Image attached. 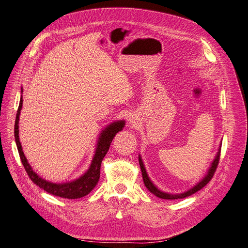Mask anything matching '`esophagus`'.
<instances>
[{
  "instance_id": "esophagus-1",
  "label": "esophagus",
  "mask_w": 248,
  "mask_h": 248,
  "mask_svg": "<svg viewBox=\"0 0 248 248\" xmlns=\"http://www.w3.org/2000/svg\"><path fill=\"white\" fill-rule=\"evenodd\" d=\"M129 124H136V122H135L134 120H132V119H131V121H129Z\"/></svg>"
}]
</instances>
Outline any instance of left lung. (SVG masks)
Instances as JSON below:
<instances>
[{
  "label": "left lung",
  "mask_w": 248,
  "mask_h": 248,
  "mask_svg": "<svg viewBox=\"0 0 248 248\" xmlns=\"http://www.w3.org/2000/svg\"><path fill=\"white\" fill-rule=\"evenodd\" d=\"M222 141V140H221ZM221 145H222V142H220L219 144V148H218V152L215 155V157L210 165V167L208 168V170L206 172V174L202 177L201 180H199V182H197L196 184H195L193 187H191L190 189H188L187 191H184L182 193H168L165 191H162L161 189H159L157 186L154 184V182L151 180V178L148 175V172L146 170V167L144 162H142L141 159V155L139 154V163H140V171H141V175H142V180H144V183L146 188L152 193L154 194L155 196H157L161 199H166V200H175V199H182V198H185L190 196V195L196 193L197 191L201 190L204 186H206L208 183H209V181L212 179L215 171H216V168L217 165L219 163V157H220V151H221Z\"/></svg>",
  "instance_id": "left-lung-1"
}]
</instances>
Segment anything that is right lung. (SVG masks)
I'll use <instances>...</instances> for the list:
<instances>
[{
  "instance_id": "right-lung-1",
  "label": "right lung",
  "mask_w": 248,
  "mask_h": 248,
  "mask_svg": "<svg viewBox=\"0 0 248 248\" xmlns=\"http://www.w3.org/2000/svg\"><path fill=\"white\" fill-rule=\"evenodd\" d=\"M21 93H23V88L21 89ZM22 107H23V97L21 95L19 108L17 111L16 121H15L14 134H15L17 149L20 155V159L30 179L34 182V184H36L44 191L48 192L49 194L54 195V196H58L65 199H78V198L86 196V195L89 194L96 186L100 176L101 162L103 158L106 157V155L110 147V144L115 135L119 132L123 131V128L125 125V121L119 120V121L112 122L101 129V132L99 133L96 140L93 160H91L87 170L81 176L72 181L63 182V183H54V182L48 181L39 176L33 170L31 165L28 163L27 158L25 157L22 145L20 142V138H19V121H20Z\"/></svg>"
}]
</instances>
